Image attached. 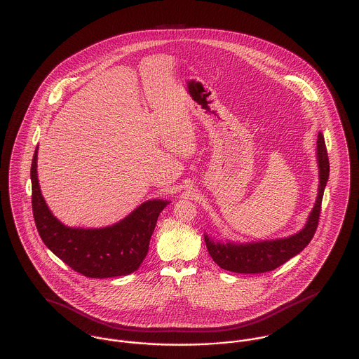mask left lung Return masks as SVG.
I'll list each match as a JSON object with an SVG mask.
<instances>
[{"label": "left lung", "instance_id": "8db88e82", "mask_svg": "<svg viewBox=\"0 0 359 359\" xmlns=\"http://www.w3.org/2000/svg\"><path fill=\"white\" fill-rule=\"evenodd\" d=\"M317 157L320 168V186L316 206L313 208L309 221L304 229L290 238L266 241L259 243L233 245V243H219L205 235L206 248L213 261L225 271L235 273H264L278 268L288 259L295 257L304 250L313 239L321 213L323 195L330 177V160L327 146L323 134H318L317 139Z\"/></svg>", "mask_w": 359, "mask_h": 359}]
</instances>
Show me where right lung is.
Wrapping results in <instances>:
<instances>
[{
    "mask_svg": "<svg viewBox=\"0 0 359 359\" xmlns=\"http://www.w3.org/2000/svg\"><path fill=\"white\" fill-rule=\"evenodd\" d=\"M35 149L31 164L32 215L38 233L62 262L91 278L126 276L143 262L150 238L166 201H147L124 220L101 229L68 228L55 219L41 194Z\"/></svg>",
    "mask_w": 359,
    "mask_h": 359,
    "instance_id": "obj_1",
    "label": "right lung"
}]
</instances>
